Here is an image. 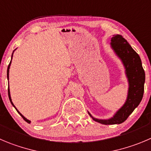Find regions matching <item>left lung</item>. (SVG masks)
Listing matches in <instances>:
<instances>
[{"label": "left lung", "mask_w": 151, "mask_h": 151, "mask_svg": "<svg viewBox=\"0 0 151 151\" xmlns=\"http://www.w3.org/2000/svg\"><path fill=\"white\" fill-rule=\"evenodd\" d=\"M110 41L112 50L121 60L125 69L126 77L128 81L127 99L122 107L108 119H96L87 112L96 122L103 124H119L127 119L141 102L144 94L145 73L139 55L122 35H114Z\"/></svg>", "instance_id": "obj_1"}]
</instances>
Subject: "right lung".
<instances>
[{"instance_id": "right-lung-1", "label": "right lung", "mask_w": 151, "mask_h": 151, "mask_svg": "<svg viewBox=\"0 0 151 151\" xmlns=\"http://www.w3.org/2000/svg\"><path fill=\"white\" fill-rule=\"evenodd\" d=\"M15 50H14V51H15ZM14 51H13V52H14ZM13 52H12V55H13ZM11 62H12V60H11V61H10L9 64V66H8V68H7V79H8V80H9V68H10V64H11ZM8 95H9V101H10V102H11V104H12V106H13V107H15V110H17V112H18V113H19L20 115H21V117H22L23 119H24V121H26V122H27V123H29V124H30V122H30L29 120V119H27V118H25V117H24V116H23V115L21 114V113H20L19 111H18V109H17L16 107H15V106L14 105V104H13V103H12V99H11V96H10V91H9V88H8Z\"/></svg>"}]
</instances>
